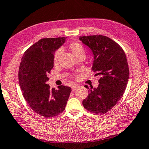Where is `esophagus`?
I'll use <instances>...</instances> for the list:
<instances>
[{
  "label": "esophagus",
  "mask_w": 149,
  "mask_h": 149,
  "mask_svg": "<svg viewBox=\"0 0 149 149\" xmlns=\"http://www.w3.org/2000/svg\"><path fill=\"white\" fill-rule=\"evenodd\" d=\"M78 86H77V85H72V86H71V89H72V91H74V90H76V89H77V88H78Z\"/></svg>",
  "instance_id": "obj_1"
}]
</instances>
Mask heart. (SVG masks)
<instances>
[{"label":"heart","instance_id":"b5f03b06","mask_svg":"<svg viewBox=\"0 0 149 149\" xmlns=\"http://www.w3.org/2000/svg\"><path fill=\"white\" fill-rule=\"evenodd\" d=\"M69 49L72 52L75 58H78L80 56H84L85 54V49L84 47L79 43L77 42H72L69 44ZM61 54V50L59 49L56 52H55L54 58H53V63L54 65H56L59 62L60 57Z\"/></svg>","mask_w":149,"mask_h":149}]
</instances>
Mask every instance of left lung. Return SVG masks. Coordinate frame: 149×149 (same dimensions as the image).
<instances>
[{"instance_id": "1", "label": "left lung", "mask_w": 149, "mask_h": 149, "mask_svg": "<svg viewBox=\"0 0 149 149\" xmlns=\"http://www.w3.org/2000/svg\"><path fill=\"white\" fill-rule=\"evenodd\" d=\"M80 40L89 47L93 54L92 70L101 74L99 86L89 89L82 102L84 108L92 113L104 114L121 99L129 78L127 59L123 49L113 40L102 35L80 36Z\"/></svg>"}]
</instances>
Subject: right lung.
<instances>
[{
	"instance_id": "obj_1",
	"label": "right lung",
	"mask_w": 149,
	"mask_h": 149,
	"mask_svg": "<svg viewBox=\"0 0 149 149\" xmlns=\"http://www.w3.org/2000/svg\"><path fill=\"white\" fill-rule=\"evenodd\" d=\"M65 38H43L24 52L19 69V82L22 95L36 113L47 118L62 113L71 88L60 86L58 90L50 89L47 82L54 67L56 50Z\"/></svg>"
}]
</instances>
